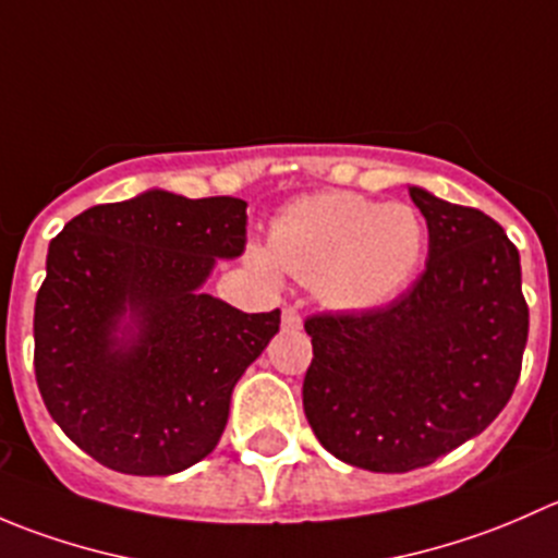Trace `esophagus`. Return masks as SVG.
<instances>
[{
	"label": "esophagus",
	"instance_id": "1",
	"mask_svg": "<svg viewBox=\"0 0 558 558\" xmlns=\"http://www.w3.org/2000/svg\"><path fill=\"white\" fill-rule=\"evenodd\" d=\"M283 329L286 331L302 329V315L296 313L294 307H283Z\"/></svg>",
	"mask_w": 558,
	"mask_h": 558
}]
</instances>
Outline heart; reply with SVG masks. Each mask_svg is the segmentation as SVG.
Returning a JSON list of instances; mask_svg holds the SVG:
<instances>
[{
	"mask_svg": "<svg viewBox=\"0 0 558 558\" xmlns=\"http://www.w3.org/2000/svg\"><path fill=\"white\" fill-rule=\"evenodd\" d=\"M424 243V221L410 205L318 191L283 207L269 229V247L247 245L245 258L267 278L286 269L313 283L318 300L335 311L367 313L410 283Z\"/></svg>",
	"mask_w": 558,
	"mask_h": 558,
	"instance_id": "1",
	"label": "heart"
}]
</instances>
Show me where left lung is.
Returning <instances> with one entry per match:
<instances>
[{
	"mask_svg": "<svg viewBox=\"0 0 558 558\" xmlns=\"http://www.w3.org/2000/svg\"><path fill=\"white\" fill-rule=\"evenodd\" d=\"M429 229L413 289L369 313L313 315L302 386L320 446L369 472H410L481 435L521 375V256L475 207L408 185Z\"/></svg>",
	"mask_w": 558,
	"mask_h": 558,
	"instance_id": "1",
	"label": "left lung"
}]
</instances>
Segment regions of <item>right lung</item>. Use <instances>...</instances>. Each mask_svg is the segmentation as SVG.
<instances>
[{
    "label": "right lung",
    "mask_w": 558,
    "mask_h": 558,
    "mask_svg": "<svg viewBox=\"0 0 558 558\" xmlns=\"http://www.w3.org/2000/svg\"><path fill=\"white\" fill-rule=\"evenodd\" d=\"M245 202L148 189L50 240L35 375L50 418L123 475H174L213 453L232 391L280 329L202 286L245 251Z\"/></svg>",
    "instance_id": "obj_1"
}]
</instances>
